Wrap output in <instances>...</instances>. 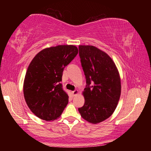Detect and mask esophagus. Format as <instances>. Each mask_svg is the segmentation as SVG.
Returning a JSON list of instances; mask_svg holds the SVG:
<instances>
[{
    "label": "esophagus",
    "mask_w": 151,
    "mask_h": 151,
    "mask_svg": "<svg viewBox=\"0 0 151 151\" xmlns=\"http://www.w3.org/2000/svg\"><path fill=\"white\" fill-rule=\"evenodd\" d=\"M72 93L73 94V96H75V95H76V94L78 93V91L77 90H75L74 91H73Z\"/></svg>",
    "instance_id": "esophagus-1"
}]
</instances>
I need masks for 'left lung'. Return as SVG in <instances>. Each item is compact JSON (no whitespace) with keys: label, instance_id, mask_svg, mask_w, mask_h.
Returning <instances> with one entry per match:
<instances>
[{"label":"left lung","instance_id":"left-lung-1","mask_svg":"<svg viewBox=\"0 0 151 151\" xmlns=\"http://www.w3.org/2000/svg\"><path fill=\"white\" fill-rule=\"evenodd\" d=\"M81 66L86 78L85 104L78 108L81 116L96 124L108 119L121 96V78L111 58L93 46L78 47Z\"/></svg>","mask_w":151,"mask_h":151}]
</instances>
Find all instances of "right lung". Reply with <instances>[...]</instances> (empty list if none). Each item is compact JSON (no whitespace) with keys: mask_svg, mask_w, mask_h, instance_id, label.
I'll use <instances>...</instances> for the list:
<instances>
[{"mask_svg":"<svg viewBox=\"0 0 151 151\" xmlns=\"http://www.w3.org/2000/svg\"><path fill=\"white\" fill-rule=\"evenodd\" d=\"M78 54L73 45L45 48L33 58L24 82V96L28 106L36 116L45 121L57 119L68 102L63 90L64 68Z\"/></svg>","mask_w":151,"mask_h":151,"instance_id":"right-lung-1","label":"right lung"}]
</instances>
